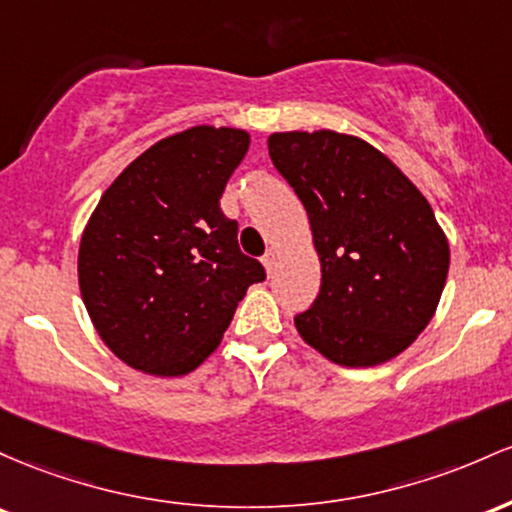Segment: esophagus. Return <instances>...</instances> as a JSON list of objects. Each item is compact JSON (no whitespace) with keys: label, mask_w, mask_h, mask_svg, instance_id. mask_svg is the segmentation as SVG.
<instances>
[{"label":"esophagus","mask_w":512,"mask_h":512,"mask_svg":"<svg viewBox=\"0 0 512 512\" xmlns=\"http://www.w3.org/2000/svg\"><path fill=\"white\" fill-rule=\"evenodd\" d=\"M263 266H266L268 273H273L275 266H278V251H275V249L266 251V256H263Z\"/></svg>","instance_id":"34e87169"}]
</instances>
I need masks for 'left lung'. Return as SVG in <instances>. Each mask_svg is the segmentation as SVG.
Instances as JSON below:
<instances>
[{
  "instance_id": "obj_1",
  "label": "left lung",
  "mask_w": 512,
  "mask_h": 512,
  "mask_svg": "<svg viewBox=\"0 0 512 512\" xmlns=\"http://www.w3.org/2000/svg\"><path fill=\"white\" fill-rule=\"evenodd\" d=\"M268 154L302 200L321 258V287L295 317L336 365L399 355L433 319L450 249L433 208L387 157L333 130L275 132Z\"/></svg>"
}]
</instances>
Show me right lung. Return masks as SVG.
Returning a JSON list of instances; mask_svg holds the SVG:
<instances>
[{
    "mask_svg": "<svg viewBox=\"0 0 512 512\" xmlns=\"http://www.w3.org/2000/svg\"><path fill=\"white\" fill-rule=\"evenodd\" d=\"M246 149L244 130L198 125L149 147L101 195L79 246V287L103 343L135 370H195L246 287L266 280L220 210Z\"/></svg>",
    "mask_w": 512,
    "mask_h": 512,
    "instance_id": "add662e5",
    "label": "right lung"
}]
</instances>
